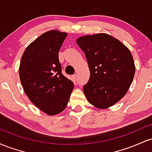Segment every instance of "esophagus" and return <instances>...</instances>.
<instances>
[{
	"mask_svg": "<svg viewBox=\"0 0 152 152\" xmlns=\"http://www.w3.org/2000/svg\"><path fill=\"white\" fill-rule=\"evenodd\" d=\"M73 78H74V81H76V80H77V78H78V76H77V74H74V76H73Z\"/></svg>",
	"mask_w": 152,
	"mask_h": 152,
	"instance_id": "esophagus-1",
	"label": "esophagus"
}]
</instances>
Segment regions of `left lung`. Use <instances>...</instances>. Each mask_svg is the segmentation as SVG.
I'll list each match as a JSON object with an SVG mask.
<instances>
[{"instance_id":"obj_1","label":"left lung","mask_w":152,"mask_h":152,"mask_svg":"<svg viewBox=\"0 0 152 152\" xmlns=\"http://www.w3.org/2000/svg\"><path fill=\"white\" fill-rule=\"evenodd\" d=\"M76 42L90 70L89 80L83 86L88 102L99 109L114 105L126 94L135 74L130 50L106 34L81 36Z\"/></svg>"}]
</instances>
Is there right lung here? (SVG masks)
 <instances>
[{
	"mask_svg": "<svg viewBox=\"0 0 152 152\" xmlns=\"http://www.w3.org/2000/svg\"><path fill=\"white\" fill-rule=\"evenodd\" d=\"M66 33L49 31L26 48L20 60L19 76L31 102L48 115L66 107L74 83L62 74L58 52Z\"/></svg>",
	"mask_w": 152,
	"mask_h": 152,
	"instance_id": "1",
	"label": "right lung"
}]
</instances>
